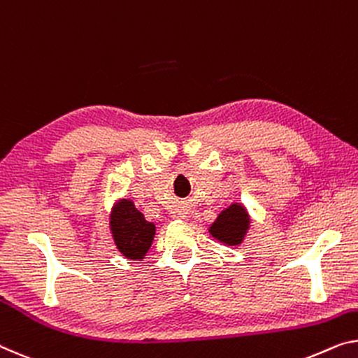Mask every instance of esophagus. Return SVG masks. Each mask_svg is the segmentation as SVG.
<instances>
[{"instance_id": "34e87169", "label": "esophagus", "mask_w": 358, "mask_h": 358, "mask_svg": "<svg viewBox=\"0 0 358 358\" xmlns=\"http://www.w3.org/2000/svg\"><path fill=\"white\" fill-rule=\"evenodd\" d=\"M178 217H180V218H186V217H188V212H185V210H180Z\"/></svg>"}]
</instances>
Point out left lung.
I'll list each match as a JSON object with an SVG mask.
<instances>
[{"label":"left lung","instance_id":"left-lung-1","mask_svg":"<svg viewBox=\"0 0 358 358\" xmlns=\"http://www.w3.org/2000/svg\"><path fill=\"white\" fill-rule=\"evenodd\" d=\"M250 215L243 202H231L209 225V234L223 246L238 248L246 239Z\"/></svg>","mask_w":358,"mask_h":358}]
</instances>
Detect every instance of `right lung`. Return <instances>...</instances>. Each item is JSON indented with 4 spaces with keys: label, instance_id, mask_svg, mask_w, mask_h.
Returning a JSON list of instances; mask_svg holds the SVG:
<instances>
[{
    "label": "right lung",
    "instance_id": "obj_1",
    "mask_svg": "<svg viewBox=\"0 0 358 358\" xmlns=\"http://www.w3.org/2000/svg\"><path fill=\"white\" fill-rule=\"evenodd\" d=\"M109 230L117 250L128 260L145 259L156 236L154 222H148L135 202L127 197H120L112 206Z\"/></svg>",
    "mask_w": 358,
    "mask_h": 358
}]
</instances>
